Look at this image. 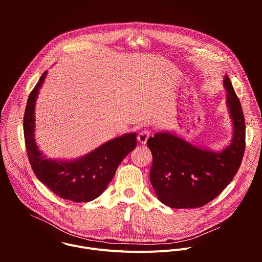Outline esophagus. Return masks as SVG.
Masks as SVG:
<instances>
[{
    "label": "esophagus",
    "instance_id": "1",
    "mask_svg": "<svg viewBox=\"0 0 262 262\" xmlns=\"http://www.w3.org/2000/svg\"><path fill=\"white\" fill-rule=\"evenodd\" d=\"M149 136H150V132H149L148 129L142 130V132L138 135V142H139L140 144H142V145L146 144V142H147Z\"/></svg>",
    "mask_w": 262,
    "mask_h": 262
}]
</instances>
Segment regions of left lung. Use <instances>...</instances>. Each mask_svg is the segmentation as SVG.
Segmentation results:
<instances>
[{
  "label": "left lung",
  "instance_id": "left-lung-1",
  "mask_svg": "<svg viewBox=\"0 0 262 262\" xmlns=\"http://www.w3.org/2000/svg\"><path fill=\"white\" fill-rule=\"evenodd\" d=\"M227 106L233 124L231 142L221 151L197 147L169 132L150 137V182L159 200L171 208L201 207L232 181L246 147V125L239 99L227 74L224 77Z\"/></svg>",
  "mask_w": 262,
  "mask_h": 262
}]
</instances>
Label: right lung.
Wrapping results in <instances>:
<instances>
[{"mask_svg": "<svg viewBox=\"0 0 262 262\" xmlns=\"http://www.w3.org/2000/svg\"><path fill=\"white\" fill-rule=\"evenodd\" d=\"M48 71L29 95L24 116V135L33 172L43 184L62 199L89 202L99 197L113 179L122 160L137 146V134H125L100 145L76 160L48 159L36 144L35 104Z\"/></svg>", "mask_w": 262, "mask_h": 262, "instance_id": "obj_1", "label": "right lung"}]
</instances>
